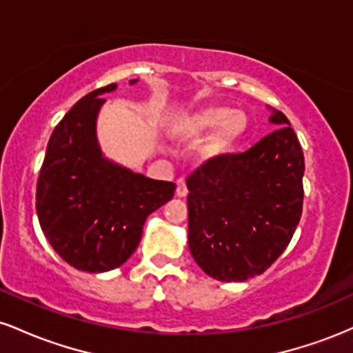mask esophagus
<instances>
[{
	"mask_svg": "<svg viewBox=\"0 0 353 353\" xmlns=\"http://www.w3.org/2000/svg\"><path fill=\"white\" fill-rule=\"evenodd\" d=\"M176 184H177V189H176L177 196H179V197L188 196L189 190H188V185H185V179H182V177H181V179H177Z\"/></svg>",
	"mask_w": 353,
	"mask_h": 353,
	"instance_id": "34e87169",
	"label": "esophagus"
}]
</instances>
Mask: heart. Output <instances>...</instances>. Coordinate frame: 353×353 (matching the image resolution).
I'll list each match as a JSON object with an SVG mask.
<instances>
[{"label":"heart","mask_w":353,"mask_h":353,"mask_svg":"<svg viewBox=\"0 0 353 353\" xmlns=\"http://www.w3.org/2000/svg\"><path fill=\"white\" fill-rule=\"evenodd\" d=\"M221 123L217 131L202 145L205 157H216L228 152L236 141L244 134L247 119L242 112H232L228 108H205L194 112L177 124V132L188 139H196Z\"/></svg>","instance_id":"heart-1"}]
</instances>
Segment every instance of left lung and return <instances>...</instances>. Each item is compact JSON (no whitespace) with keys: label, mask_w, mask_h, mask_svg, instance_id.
Returning a JSON list of instances; mask_svg holds the SVG:
<instances>
[{"label":"left lung","mask_w":353,"mask_h":353,"mask_svg":"<svg viewBox=\"0 0 353 353\" xmlns=\"http://www.w3.org/2000/svg\"><path fill=\"white\" fill-rule=\"evenodd\" d=\"M245 152L210 157L188 177L189 249L210 277L242 282L264 274L302 216L303 152L289 119Z\"/></svg>","instance_id":"obj_1"}]
</instances>
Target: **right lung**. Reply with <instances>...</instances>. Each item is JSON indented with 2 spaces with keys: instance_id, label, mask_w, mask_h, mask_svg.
Here are the masks:
<instances>
[{
  "instance_id": "right-lung-1",
  "label": "right lung",
  "mask_w": 353,
  "mask_h": 353,
  "mask_svg": "<svg viewBox=\"0 0 353 353\" xmlns=\"http://www.w3.org/2000/svg\"><path fill=\"white\" fill-rule=\"evenodd\" d=\"M114 88L89 92L59 121L36 185L44 236L64 262L83 272L124 264L139 245L145 219L176 190L174 182L149 179L101 156L96 116L104 103L101 94Z\"/></svg>"
}]
</instances>
